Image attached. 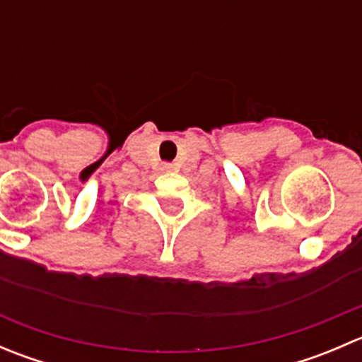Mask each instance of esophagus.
Returning a JSON list of instances; mask_svg holds the SVG:
<instances>
[{
  "instance_id": "1",
  "label": "esophagus",
  "mask_w": 362,
  "mask_h": 362,
  "mask_svg": "<svg viewBox=\"0 0 362 362\" xmlns=\"http://www.w3.org/2000/svg\"><path fill=\"white\" fill-rule=\"evenodd\" d=\"M163 170H164V171H173V170H175V164L164 163V164H163Z\"/></svg>"
}]
</instances>
